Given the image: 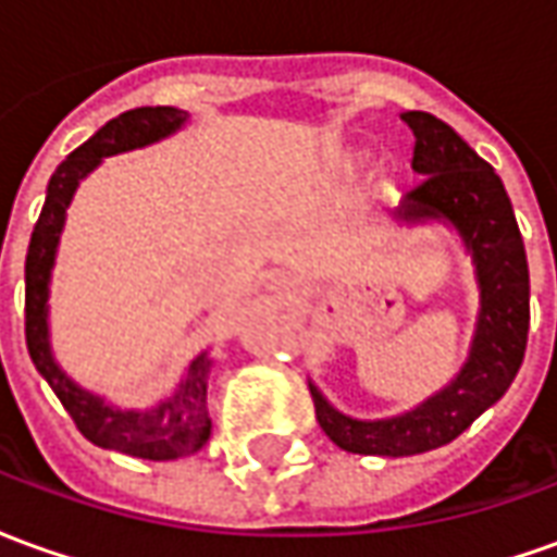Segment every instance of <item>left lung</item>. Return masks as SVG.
Wrapping results in <instances>:
<instances>
[{"mask_svg":"<svg viewBox=\"0 0 557 557\" xmlns=\"http://www.w3.org/2000/svg\"><path fill=\"white\" fill-rule=\"evenodd\" d=\"M414 134L411 170L420 172L403 220L447 218L462 232L480 280V322L471 358L450 387L391 420H351L310 385L315 420L331 442L363 456H411L454 442L504 397L522 367L531 322V286L522 232L502 178L478 151L430 113H406Z\"/></svg>","mask_w":557,"mask_h":557,"instance_id":"1","label":"left lung"}]
</instances>
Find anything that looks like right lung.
<instances>
[{
    "instance_id": "obj_1",
    "label": "right lung",
    "mask_w": 557,
    "mask_h": 557,
    "mask_svg": "<svg viewBox=\"0 0 557 557\" xmlns=\"http://www.w3.org/2000/svg\"><path fill=\"white\" fill-rule=\"evenodd\" d=\"M187 113L175 107H139L127 110L89 139L77 151H71L47 184L41 218L32 230L29 253H26V349L38 373L53 387L59 403L91 444L119 450V454L139 456V459H178L199 450L208 442L211 420L206 411V379L208 355L202 351L190 361L178 394L160 403L154 411H119L103 406L101 399L79 391L65 373L55 367L47 343V286H50V268L55 259L59 232L65 223V211L71 196L77 190L83 175H89L101 158L127 151V148L148 146L154 139L166 137L175 127L184 125Z\"/></svg>"
}]
</instances>
